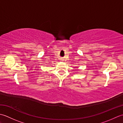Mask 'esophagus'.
I'll use <instances>...</instances> for the list:
<instances>
[{
	"instance_id": "esophagus-1",
	"label": "esophagus",
	"mask_w": 123,
	"mask_h": 123,
	"mask_svg": "<svg viewBox=\"0 0 123 123\" xmlns=\"http://www.w3.org/2000/svg\"><path fill=\"white\" fill-rule=\"evenodd\" d=\"M63 59H61V61H63Z\"/></svg>"
}]
</instances>
